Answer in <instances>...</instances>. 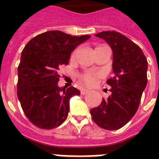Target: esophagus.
<instances>
[{
    "mask_svg": "<svg viewBox=\"0 0 159 159\" xmlns=\"http://www.w3.org/2000/svg\"><path fill=\"white\" fill-rule=\"evenodd\" d=\"M89 92L87 89H84V88H82V89H81V94L82 95H85L87 94V92Z\"/></svg>",
    "mask_w": 159,
    "mask_h": 159,
    "instance_id": "1",
    "label": "esophagus"
}]
</instances>
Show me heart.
<instances>
[{"instance_id":"obj_1","label":"heart","mask_w":159,"mask_h":159,"mask_svg":"<svg viewBox=\"0 0 159 159\" xmlns=\"http://www.w3.org/2000/svg\"><path fill=\"white\" fill-rule=\"evenodd\" d=\"M102 47H106V46H104V45L98 46V47L96 48V49L99 48H102ZM96 49H95V50H96ZM77 49L72 52V56H71L72 58H74L76 54H77ZM100 77H101V75H100V73H98V72L89 71V72H84V73H82V74L80 75L79 78H80V81H81L82 82H83L84 84L87 85V86H92V85L94 84L95 82H96V81H97Z\"/></svg>"}]
</instances>
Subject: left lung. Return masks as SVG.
I'll return each mask as SVG.
<instances>
[{
	"mask_svg": "<svg viewBox=\"0 0 159 159\" xmlns=\"http://www.w3.org/2000/svg\"><path fill=\"white\" fill-rule=\"evenodd\" d=\"M109 43L113 50L114 75L106 83L111 96L91 110L95 123L107 130L125 125L135 115L148 82V61L143 51L129 39L116 31L96 34Z\"/></svg>",
	"mask_w": 159,
	"mask_h": 159,
	"instance_id": "1",
	"label": "left lung"
}]
</instances>
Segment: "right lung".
I'll return each instance as SVG.
<instances>
[{
	"instance_id": "add662e5",
	"label": "right lung",
	"mask_w": 159,
	"mask_h": 159,
	"mask_svg": "<svg viewBox=\"0 0 159 159\" xmlns=\"http://www.w3.org/2000/svg\"><path fill=\"white\" fill-rule=\"evenodd\" d=\"M90 37L47 31L24 48L18 66L17 97L25 116L36 127L57 128L67 119L70 98L80 95V91L58 87L59 67L67 65L71 53Z\"/></svg>"
}]
</instances>
